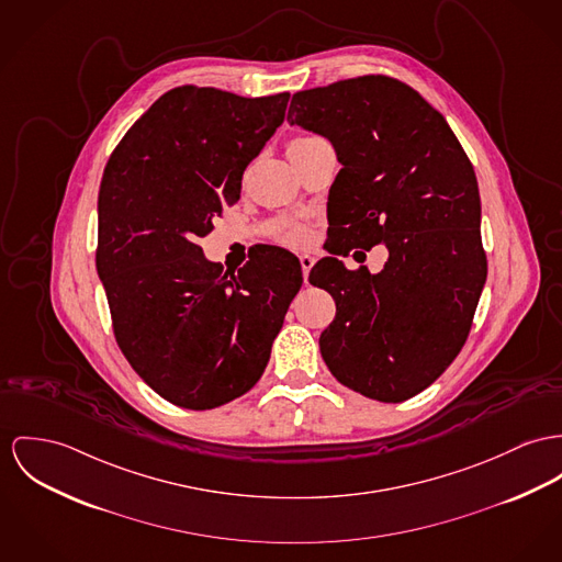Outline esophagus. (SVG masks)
Returning <instances> with one entry per match:
<instances>
[{"label": "esophagus", "instance_id": "34e87169", "mask_svg": "<svg viewBox=\"0 0 562 562\" xmlns=\"http://www.w3.org/2000/svg\"><path fill=\"white\" fill-rule=\"evenodd\" d=\"M300 262H302L303 280L307 282L310 269H312V265H314V257H310V255H302V257H300Z\"/></svg>", "mask_w": 562, "mask_h": 562}]
</instances>
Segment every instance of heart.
Here are the masks:
<instances>
[{
	"label": "heart",
	"instance_id": "1",
	"mask_svg": "<svg viewBox=\"0 0 562 562\" xmlns=\"http://www.w3.org/2000/svg\"><path fill=\"white\" fill-rule=\"evenodd\" d=\"M310 138H314V136H300V138L291 140V143H289V147H291V145L305 143V140H310ZM284 241H286V244H293V246H305V244L310 241V233H307L303 226L293 224V226H289V228L284 231Z\"/></svg>",
	"mask_w": 562,
	"mask_h": 562
}]
</instances>
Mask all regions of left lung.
<instances>
[{"instance_id":"left-lung-1","label":"left lung","mask_w":562,"mask_h":562,"mask_svg":"<svg viewBox=\"0 0 562 562\" xmlns=\"http://www.w3.org/2000/svg\"><path fill=\"white\" fill-rule=\"evenodd\" d=\"M286 120L338 154L329 192L338 241L389 250L381 273L331 257L310 271L336 302L321 355L346 387L404 402L458 357L485 284L473 165L445 117L385 75L297 91Z\"/></svg>"}]
</instances>
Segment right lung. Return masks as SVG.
I'll return each instance as SVG.
<instances>
[{"mask_svg":"<svg viewBox=\"0 0 562 562\" xmlns=\"http://www.w3.org/2000/svg\"><path fill=\"white\" fill-rule=\"evenodd\" d=\"M289 98L175 87L134 122L102 175L95 267L115 340L177 406L207 411L255 387L302 289V265L282 248L224 273L196 244L224 203L239 201Z\"/></svg>","mask_w":562,"mask_h":562,"instance_id":"obj_1","label":"right lung"}]
</instances>
